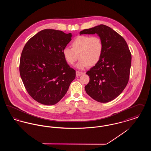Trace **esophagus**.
<instances>
[{"mask_svg": "<svg viewBox=\"0 0 151 151\" xmlns=\"http://www.w3.org/2000/svg\"><path fill=\"white\" fill-rule=\"evenodd\" d=\"M83 73V72H80V71H76V75L77 76H79L81 75Z\"/></svg>", "mask_w": 151, "mask_h": 151, "instance_id": "1", "label": "esophagus"}]
</instances>
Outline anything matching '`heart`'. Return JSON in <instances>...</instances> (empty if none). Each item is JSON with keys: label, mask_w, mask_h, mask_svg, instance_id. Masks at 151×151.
Returning a JSON list of instances; mask_svg holds the SVG:
<instances>
[{"label": "heart", "mask_w": 151, "mask_h": 151, "mask_svg": "<svg viewBox=\"0 0 151 151\" xmlns=\"http://www.w3.org/2000/svg\"><path fill=\"white\" fill-rule=\"evenodd\" d=\"M103 43L98 36H79L71 43V48L65 47L63 50L65 60L73 65L78 59L77 67L83 69L88 65L93 66L100 60L103 52Z\"/></svg>", "instance_id": "obj_1"}]
</instances>
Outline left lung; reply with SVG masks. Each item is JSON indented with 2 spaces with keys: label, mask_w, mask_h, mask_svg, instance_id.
<instances>
[{
  "label": "left lung",
  "mask_w": 151,
  "mask_h": 151,
  "mask_svg": "<svg viewBox=\"0 0 151 151\" xmlns=\"http://www.w3.org/2000/svg\"><path fill=\"white\" fill-rule=\"evenodd\" d=\"M96 33L102 40L103 52L97 63L86 72L90 80L85 89L94 100L105 103L115 99L127 86L131 54L125 40L106 25L101 24L80 32V35Z\"/></svg>",
  "instance_id": "left-lung-1"
}]
</instances>
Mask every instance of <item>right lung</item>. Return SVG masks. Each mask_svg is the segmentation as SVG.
<instances>
[{
	"label": "right lung",
	"instance_id": "obj_1",
	"mask_svg": "<svg viewBox=\"0 0 151 151\" xmlns=\"http://www.w3.org/2000/svg\"><path fill=\"white\" fill-rule=\"evenodd\" d=\"M71 33L42 30L30 38L22 51L19 70L28 93L38 102L55 105L67 93L76 71L67 64L63 50Z\"/></svg>",
	"mask_w": 151,
	"mask_h": 151
}]
</instances>
